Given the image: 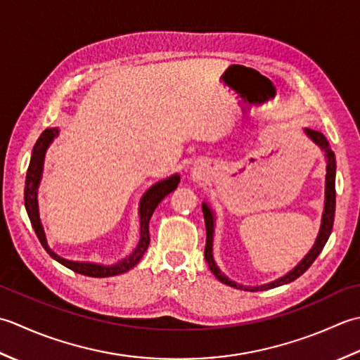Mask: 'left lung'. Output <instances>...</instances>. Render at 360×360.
<instances>
[{"instance_id": "8db88e82", "label": "left lung", "mask_w": 360, "mask_h": 360, "mask_svg": "<svg viewBox=\"0 0 360 360\" xmlns=\"http://www.w3.org/2000/svg\"><path fill=\"white\" fill-rule=\"evenodd\" d=\"M306 134L309 135V138L315 144H319L321 149L325 150V155L328 158V166H326V200H325V212H323V219H321V229L319 233V238L315 240V244L312 247V250L306 255V258L298 264V266L289 272L285 276L280 278L270 284L266 285H259V288H244L238 283H234L229 280L221 270L217 269L214 264V259H212V233H214V217H212V212L208 208L207 203L202 205L203 210V217H205V226H207V245H205V259H207L208 266L211 269V272L216 275L219 281H222L224 284H229L231 288L236 289H247V290H259V289H272L278 288V285L288 284L293 280H297L298 276H302L307 269L312 266V262L317 259V256L323 250L325 244L328 242L329 234L333 231V225H334V214H335V160H334V152L329 146L328 139L325 135L319 130H312V129H306Z\"/></svg>"}]
</instances>
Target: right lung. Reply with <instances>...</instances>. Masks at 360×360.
<instances>
[{
  "label": "right lung",
  "instance_id": "1",
  "mask_svg": "<svg viewBox=\"0 0 360 360\" xmlns=\"http://www.w3.org/2000/svg\"><path fill=\"white\" fill-rule=\"evenodd\" d=\"M58 135V129H46L40 138L37 139V143L34 146L32 150V157L31 161H29V167L26 172V186H25V207L27 211V216L31 219L32 229L37 234V238L41 242V245L45 247V250L49 253V256H53L56 261L63 264L65 267L71 269L72 272H77L80 275H86V276H94V278H105V276H115V275H121L124 272H127L131 267H135L138 261L143 258L144 252L148 250L149 242H150V234H149V222L150 217L153 214V211L158 207V203L165 199V197L172 193V191L179 186L180 177L179 175H172V177L166 179L163 181L153 185L148 193L144 194L141 199V203H139V219H141V239H139V244L135 248V252L131 253L129 258L122 259L121 262L115 264V266H99V264H91V262H75V261H68L65 258H60L57 253H54L51 248L48 247V242L45 238V231H43V226L39 217V205H37V188H39L40 177H41V171H43V158H45V153L48 146L51 141Z\"/></svg>",
  "mask_w": 360,
  "mask_h": 360
}]
</instances>
